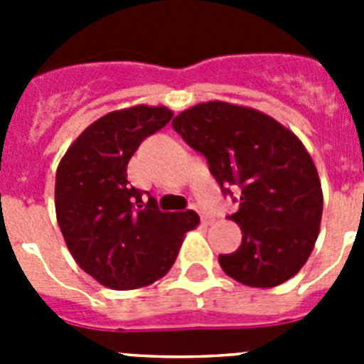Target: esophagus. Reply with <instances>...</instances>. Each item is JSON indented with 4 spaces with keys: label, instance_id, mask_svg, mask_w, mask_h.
Instances as JSON below:
<instances>
[{
    "label": "esophagus",
    "instance_id": "34e87169",
    "mask_svg": "<svg viewBox=\"0 0 364 364\" xmlns=\"http://www.w3.org/2000/svg\"><path fill=\"white\" fill-rule=\"evenodd\" d=\"M195 210H197V211H198V215H200L202 224H210V222L213 220V217H211V215L208 213V211H205L204 208H200V205H195Z\"/></svg>",
    "mask_w": 364,
    "mask_h": 364
}]
</instances>
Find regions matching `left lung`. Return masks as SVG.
I'll return each instance as SVG.
<instances>
[{
  "label": "left lung",
  "instance_id": "8db88e82",
  "mask_svg": "<svg viewBox=\"0 0 364 364\" xmlns=\"http://www.w3.org/2000/svg\"><path fill=\"white\" fill-rule=\"evenodd\" d=\"M171 125L204 154L222 193H239V210L230 218L242 242L218 255L222 269L253 288L294 277L314 250L323 215L319 175L301 140L264 112L228 102L195 105Z\"/></svg>",
  "mask_w": 364,
  "mask_h": 364
}]
</instances>
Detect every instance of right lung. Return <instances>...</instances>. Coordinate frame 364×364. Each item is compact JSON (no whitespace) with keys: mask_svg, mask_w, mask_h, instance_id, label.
<instances>
[{"mask_svg":"<svg viewBox=\"0 0 364 364\" xmlns=\"http://www.w3.org/2000/svg\"><path fill=\"white\" fill-rule=\"evenodd\" d=\"M173 118L167 107L134 105L98 118L67 149L56 171V218L80 268L111 290H136L171 269L195 211H160L127 178L147 136Z\"/></svg>","mask_w":364,"mask_h":364,"instance_id":"right-lung-1","label":"right lung"}]
</instances>
